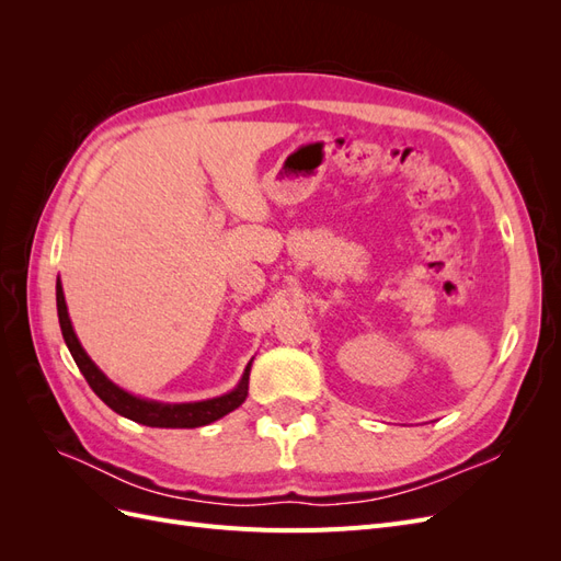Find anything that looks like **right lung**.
<instances>
[{"label": "right lung", "mask_w": 561, "mask_h": 561, "mask_svg": "<svg viewBox=\"0 0 561 561\" xmlns=\"http://www.w3.org/2000/svg\"><path fill=\"white\" fill-rule=\"evenodd\" d=\"M56 304H58V320H60L62 339H65L67 348H70L77 367L81 369L83 379H87L89 386L93 388V393L116 414H122L135 423H142V426H151V428H198V426H208V423L227 416L229 412L236 410V407H241L243 400L248 398V379H250L252 363H248L239 386H236L231 393L213 398V400L168 404V402L130 396L128 390L118 388L114 381H110L103 371L98 369V365L89 358V353L83 351V346L79 344V339L72 330L70 313H67L60 278L56 280Z\"/></svg>", "instance_id": "right-lung-1"}]
</instances>
